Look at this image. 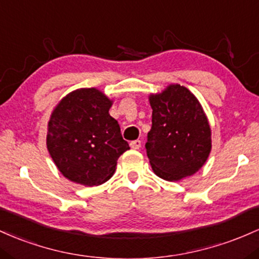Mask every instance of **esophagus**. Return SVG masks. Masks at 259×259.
I'll list each match as a JSON object with an SVG mask.
<instances>
[{"label":"esophagus","instance_id":"34e87169","mask_svg":"<svg viewBox=\"0 0 259 259\" xmlns=\"http://www.w3.org/2000/svg\"><path fill=\"white\" fill-rule=\"evenodd\" d=\"M130 145H131V148H132V149H139V148L142 147V142L139 141V139H136V141L131 142Z\"/></svg>","mask_w":259,"mask_h":259}]
</instances>
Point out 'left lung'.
<instances>
[{"label": "left lung", "mask_w": 259, "mask_h": 259, "mask_svg": "<svg viewBox=\"0 0 259 259\" xmlns=\"http://www.w3.org/2000/svg\"><path fill=\"white\" fill-rule=\"evenodd\" d=\"M149 100L152 128L145 149L154 172L166 181L196 174L211 149L210 127L199 101L179 84Z\"/></svg>", "instance_id": "8db88e82"}]
</instances>
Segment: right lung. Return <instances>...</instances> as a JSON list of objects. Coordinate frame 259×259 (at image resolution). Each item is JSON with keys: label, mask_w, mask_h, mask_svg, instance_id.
<instances>
[{"label": "right lung", "mask_w": 259, "mask_h": 259, "mask_svg": "<svg viewBox=\"0 0 259 259\" xmlns=\"http://www.w3.org/2000/svg\"><path fill=\"white\" fill-rule=\"evenodd\" d=\"M110 107L111 100L103 93L84 88L69 93L52 112L48 150L62 175L75 184L106 182L121 154L130 149Z\"/></svg>", "instance_id": "1"}]
</instances>
